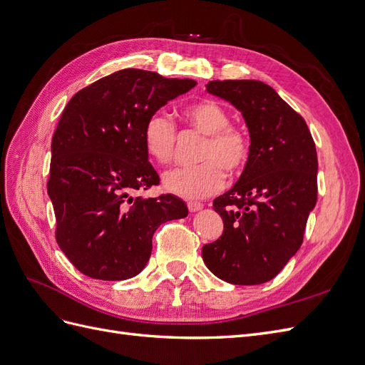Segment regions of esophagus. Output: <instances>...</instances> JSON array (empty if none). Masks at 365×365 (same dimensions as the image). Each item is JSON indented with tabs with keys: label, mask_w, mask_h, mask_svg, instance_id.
<instances>
[{
	"label": "esophagus",
	"mask_w": 365,
	"mask_h": 365,
	"mask_svg": "<svg viewBox=\"0 0 365 365\" xmlns=\"http://www.w3.org/2000/svg\"><path fill=\"white\" fill-rule=\"evenodd\" d=\"M187 207H189V212L195 213V212H200V210L204 207L201 202H196V201H189L187 202Z\"/></svg>",
	"instance_id": "34e87169"
}]
</instances>
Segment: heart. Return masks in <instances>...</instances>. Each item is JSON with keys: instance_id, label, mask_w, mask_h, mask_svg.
Returning a JSON list of instances; mask_svg holds the SVG:
<instances>
[{"instance_id": "obj_1", "label": "heart", "mask_w": 365, "mask_h": 365, "mask_svg": "<svg viewBox=\"0 0 365 365\" xmlns=\"http://www.w3.org/2000/svg\"><path fill=\"white\" fill-rule=\"evenodd\" d=\"M181 118L190 129L205 135L195 165L175 168L163 175V187L169 193L197 200L216 193L228 175L239 173L250 158V138L244 130L230 125L227 109L215 101H201L185 106ZM143 145L148 155L168 164L176 148V128L161 113H153L143 126Z\"/></svg>"}]
</instances>
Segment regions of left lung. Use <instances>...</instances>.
I'll return each instance as SVG.
<instances>
[{
	"label": "left lung",
	"mask_w": 365,
	"mask_h": 365,
	"mask_svg": "<svg viewBox=\"0 0 365 365\" xmlns=\"http://www.w3.org/2000/svg\"><path fill=\"white\" fill-rule=\"evenodd\" d=\"M205 86L242 113L251 150L237 182L213 201L224 233L202 247V259L220 280L260 284L302 247L317 204L315 143L304 118L269 85L212 81Z\"/></svg>",
	"instance_id": "left-lung-1"
}]
</instances>
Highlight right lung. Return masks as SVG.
<instances>
[{
    "label": "right lung",
    "mask_w": 365,
    "mask_h": 365,
    "mask_svg": "<svg viewBox=\"0 0 365 365\" xmlns=\"http://www.w3.org/2000/svg\"><path fill=\"white\" fill-rule=\"evenodd\" d=\"M195 85L126 68L88 85L65 106L51 140L47 192L58 245L88 277H135L157 228L189 215L173 195L145 200L132 193L160 182L143 145L148 117Z\"/></svg>",
    "instance_id": "1"
}]
</instances>
